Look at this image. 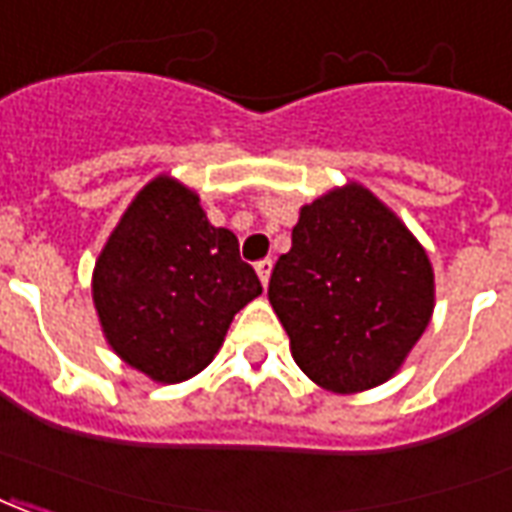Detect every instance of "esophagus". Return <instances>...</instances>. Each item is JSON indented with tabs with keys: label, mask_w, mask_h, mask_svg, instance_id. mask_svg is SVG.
<instances>
[{
	"label": "esophagus",
	"mask_w": 512,
	"mask_h": 512,
	"mask_svg": "<svg viewBox=\"0 0 512 512\" xmlns=\"http://www.w3.org/2000/svg\"><path fill=\"white\" fill-rule=\"evenodd\" d=\"M271 268H274V260L271 257H266V260H260L255 266L257 276H260V282H263V287L268 285V279H271Z\"/></svg>",
	"instance_id": "34e87169"
}]
</instances>
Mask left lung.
Returning a JSON list of instances; mask_svg holds the SVG:
<instances>
[{"label":"left lung","mask_w":512,"mask_h":512,"mask_svg":"<svg viewBox=\"0 0 512 512\" xmlns=\"http://www.w3.org/2000/svg\"><path fill=\"white\" fill-rule=\"evenodd\" d=\"M268 301L301 372L328 391L358 393L393 377L426 331L434 274L393 211L350 184L301 208Z\"/></svg>","instance_id":"left-lung-1"}]
</instances>
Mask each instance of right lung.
<instances>
[{
	"label": "right lung",
	"mask_w": 512,
	"mask_h": 512,
	"mask_svg": "<svg viewBox=\"0 0 512 512\" xmlns=\"http://www.w3.org/2000/svg\"><path fill=\"white\" fill-rule=\"evenodd\" d=\"M94 306L116 355L157 382L203 372L233 314L263 293L238 238L214 227L195 192L154 179L94 266Z\"/></svg>",
	"instance_id": "add662e5"
}]
</instances>
